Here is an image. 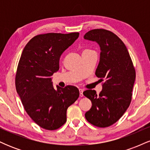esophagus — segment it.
Wrapping results in <instances>:
<instances>
[{
	"mask_svg": "<svg viewBox=\"0 0 150 150\" xmlns=\"http://www.w3.org/2000/svg\"><path fill=\"white\" fill-rule=\"evenodd\" d=\"M79 91H80V96L81 97H83V89H79Z\"/></svg>",
	"mask_w": 150,
	"mask_h": 150,
	"instance_id": "esophagus-1",
	"label": "esophagus"
}]
</instances>
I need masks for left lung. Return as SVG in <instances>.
Here are the masks:
<instances>
[{
    "label": "left lung",
    "instance_id": "8db88e82",
    "mask_svg": "<svg viewBox=\"0 0 150 150\" xmlns=\"http://www.w3.org/2000/svg\"><path fill=\"white\" fill-rule=\"evenodd\" d=\"M84 39L95 41L100 46L95 74L103 82L99 95L92 89L83 92L92 104L85 118L93 125L106 128L118 121L130 106L135 70L124 43L112 32L95 29L87 32Z\"/></svg>",
    "mask_w": 150,
    "mask_h": 150
}]
</instances>
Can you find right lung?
<instances>
[{"label": "right lung", "mask_w": 150, "mask_h": 150, "mask_svg": "<svg viewBox=\"0 0 150 150\" xmlns=\"http://www.w3.org/2000/svg\"><path fill=\"white\" fill-rule=\"evenodd\" d=\"M78 32L38 34L24 48L15 87L24 108L41 128L57 130L66 122L67 109L80 96L72 85L53 89L50 77L59 69V59L78 38Z\"/></svg>", "instance_id": "1"}]
</instances>
